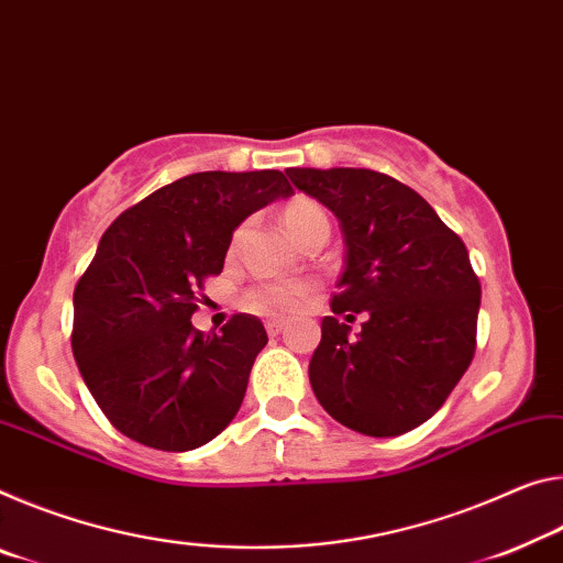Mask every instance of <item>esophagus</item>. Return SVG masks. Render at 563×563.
<instances>
[{"mask_svg": "<svg viewBox=\"0 0 563 563\" xmlns=\"http://www.w3.org/2000/svg\"><path fill=\"white\" fill-rule=\"evenodd\" d=\"M265 330H267V333H271V335H278V333H283V330H285V323H283V320H267Z\"/></svg>", "mask_w": 563, "mask_h": 563, "instance_id": "esophagus-1", "label": "esophagus"}]
</instances>
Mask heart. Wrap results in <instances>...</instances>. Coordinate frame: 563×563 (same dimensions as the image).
<instances>
[{
    "label": "heart",
    "instance_id": "heart-1",
    "mask_svg": "<svg viewBox=\"0 0 563 563\" xmlns=\"http://www.w3.org/2000/svg\"><path fill=\"white\" fill-rule=\"evenodd\" d=\"M283 225L288 230V235L296 240L298 245L306 243L310 235H316L318 230H330V222L325 210L313 200H296L283 210ZM310 298V285L308 283H267L261 288H253L245 296L243 306L253 313L283 318L306 306Z\"/></svg>",
    "mask_w": 563,
    "mask_h": 563
}]
</instances>
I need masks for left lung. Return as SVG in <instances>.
Segmentation results:
<instances>
[{"mask_svg":"<svg viewBox=\"0 0 563 563\" xmlns=\"http://www.w3.org/2000/svg\"><path fill=\"white\" fill-rule=\"evenodd\" d=\"M341 220L345 271L320 323L310 386L351 431L390 439L439 410L476 353L481 283L463 240L421 195L363 167H290ZM355 312L362 333L350 335ZM345 317L349 322L342 323Z\"/></svg>","mask_w":563,"mask_h":563,"instance_id":"8db88e82","label":"left lung"}]
</instances>
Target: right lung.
Returning <instances> with one entry per match:
<instances>
[{
	"label": "right lung",
	"mask_w": 563,
	"mask_h": 563,
	"mask_svg": "<svg viewBox=\"0 0 563 563\" xmlns=\"http://www.w3.org/2000/svg\"><path fill=\"white\" fill-rule=\"evenodd\" d=\"M292 187L278 169L195 173L159 187L104 230L75 288L73 353L89 394L128 439L192 451L233 421L267 343L238 313L220 333L192 325L233 230Z\"/></svg>",
	"instance_id": "obj_1"
}]
</instances>
